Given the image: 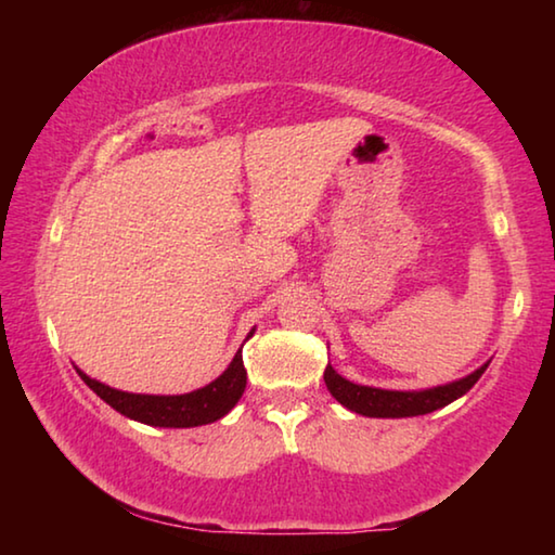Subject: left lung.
Returning a JSON list of instances; mask_svg holds the SVG:
<instances>
[{"label":"left lung","mask_w":555,"mask_h":555,"mask_svg":"<svg viewBox=\"0 0 555 555\" xmlns=\"http://www.w3.org/2000/svg\"><path fill=\"white\" fill-rule=\"evenodd\" d=\"M487 364L480 370H475L467 377L443 384V387L424 389V391H389V389H377V387H362V384H354L337 374L331 364L325 367V387L333 397L343 403L345 409L354 413H362V416L372 418H406V416H424L436 409L448 406L450 401H455L475 387L477 379L482 377Z\"/></svg>","instance_id":"1"}]
</instances>
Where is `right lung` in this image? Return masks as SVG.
Returning a JSON list of instances; mask_svg holds the SVG:
<instances>
[{
	"label": "right lung",
	"mask_w": 555,
	"mask_h": 555,
	"mask_svg": "<svg viewBox=\"0 0 555 555\" xmlns=\"http://www.w3.org/2000/svg\"><path fill=\"white\" fill-rule=\"evenodd\" d=\"M255 333V331H251ZM251 333L247 337H251ZM80 379L98 393V397L119 411L121 416L134 418L146 426L162 428H193L205 426L230 413L234 403L240 401L247 387V370L242 362V350L234 354L230 367L208 387L195 389L191 393H176V397H156V393H129L112 389L107 384L90 379L86 372H80Z\"/></svg>",
	"instance_id": "add662e5"
}]
</instances>
